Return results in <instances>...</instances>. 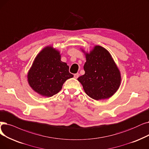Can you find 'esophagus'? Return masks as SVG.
Instances as JSON below:
<instances>
[{
	"mask_svg": "<svg viewBox=\"0 0 149 149\" xmlns=\"http://www.w3.org/2000/svg\"><path fill=\"white\" fill-rule=\"evenodd\" d=\"M79 77V73H77V74H74V78L75 79H77L78 78V77Z\"/></svg>",
	"mask_w": 149,
	"mask_h": 149,
	"instance_id": "1",
	"label": "esophagus"
}]
</instances>
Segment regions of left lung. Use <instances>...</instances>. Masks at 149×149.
<instances>
[{
  "label": "left lung",
  "mask_w": 149,
  "mask_h": 149,
  "mask_svg": "<svg viewBox=\"0 0 149 149\" xmlns=\"http://www.w3.org/2000/svg\"><path fill=\"white\" fill-rule=\"evenodd\" d=\"M86 60L85 73L77 80L85 93L95 100L111 97L120 87L121 75L110 53L100 46H95L89 52L81 49Z\"/></svg>",
  "instance_id": "left-lung-1"
}]
</instances>
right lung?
Returning a JSON list of instances; mask_svg holds the SVG:
<instances>
[{
    "label": "right lung",
    "mask_w": 149,
    "mask_h": 149,
    "mask_svg": "<svg viewBox=\"0 0 149 149\" xmlns=\"http://www.w3.org/2000/svg\"><path fill=\"white\" fill-rule=\"evenodd\" d=\"M69 68L67 63L61 61L58 50L46 46L32 63L27 73L28 83L35 92L49 97L59 93L64 83L74 77Z\"/></svg>",
    "instance_id": "1"
}]
</instances>
